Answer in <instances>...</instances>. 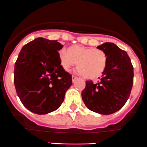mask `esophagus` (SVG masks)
<instances>
[{"mask_svg": "<svg viewBox=\"0 0 147 147\" xmlns=\"http://www.w3.org/2000/svg\"><path fill=\"white\" fill-rule=\"evenodd\" d=\"M77 77L76 76H72V81H73V82H74V81H76V80L77 79Z\"/></svg>", "mask_w": 147, "mask_h": 147, "instance_id": "esophagus-1", "label": "esophagus"}]
</instances>
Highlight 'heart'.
Segmentation results:
<instances>
[{"label": "heart", "mask_w": 147, "mask_h": 147, "mask_svg": "<svg viewBox=\"0 0 147 147\" xmlns=\"http://www.w3.org/2000/svg\"><path fill=\"white\" fill-rule=\"evenodd\" d=\"M62 66L66 71L78 63V70L87 79H96L102 75L107 63V56L104 51L91 47L74 46L69 52L62 49L59 52Z\"/></svg>", "instance_id": "obj_1"}]
</instances>
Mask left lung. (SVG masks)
Masks as SVG:
<instances>
[{"label":"left lung","mask_w":147,"mask_h":147,"mask_svg":"<svg viewBox=\"0 0 147 147\" xmlns=\"http://www.w3.org/2000/svg\"><path fill=\"white\" fill-rule=\"evenodd\" d=\"M97 49L107 54V66L96 84L86 81L81 96L88 109L109 115L121 109L127 101L133 86L134 68L127 53L114 43L106 42Z\"/></svg>","instance_id":"8db88e82"}]
</instances>
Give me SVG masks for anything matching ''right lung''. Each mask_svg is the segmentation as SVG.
Here are the masks:
<instances>
[{
  "mask_svg": "<svg viewBox=\"0 0 147 147\" xmlns=\"http://www.w3.org/2000/svg\"><path fill=\"white\" fill-rule=\"evenodd\" d=\"M57 40L37 38L22 48L15 63L14 84L27 109L37 114L56 111L72 84V77L61 65Z\"/></svg>",
  "mask_w": 147,
  "mask_h": 147,
  "instance_id": "right-lung-1",
  "label": "right lung"
}]
</instances>
